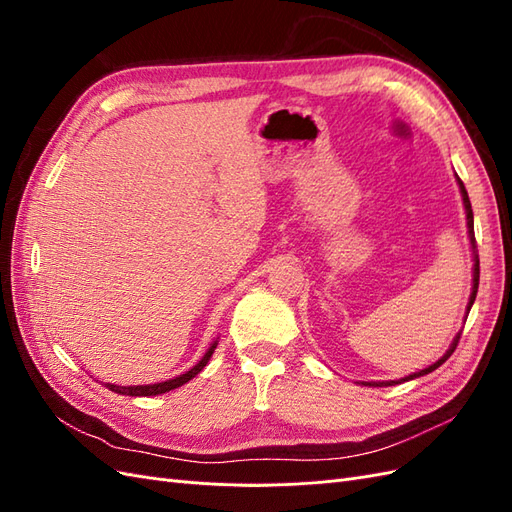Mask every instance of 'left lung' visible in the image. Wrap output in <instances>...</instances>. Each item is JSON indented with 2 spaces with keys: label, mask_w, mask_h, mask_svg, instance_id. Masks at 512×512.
<instances>
[{
  "label": "left lung",
  "mask_w": 512,
  "mask_h": 512,
  "mask_svg": "<svg viewBox=\"0 0 512 512\" xmlns=\"http://www.w3.org/2000/svg\"><path fill=\"white\" fill-rule=\"evenodd\" d=\"M457 183H459V190H461V198H463V207H466V220H468V237H470V243H472V252H474V280H472V294H470V301H468V312L466 314H470V309H472V305H474V299H476V292H478V277H480V267H478V254H476V239H474V213H472V205H470V198H468V190H466V185H463V181L457 177ZM457 344H459V335L453 339V344H451V348L446 350V354L442 356V359H438L436 363L433 365H429V367H425V369H421V371H416V374H410L408 378H401V380H389V382H365V386H393V384H401V382H406V380H414V378H418V376H425V374H429V371H433V369H438L448 356H451L453 352H455V348H457Z\"/></svg>",
  "instance_id": "left-lung-1"
}]
</instances>
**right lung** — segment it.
I'll return each mask as SVG.
<instances>
[{
  "mask_svg": "<svg viewBox=\"0 0 512 512\" xmlns=\"http://www.w3.org/2000/svg\"><path fill=\"white\" fill-rule=\"evenodd\" d=\"M215 346H218V342H213L209 346V350L205 352L203 359H200L190 371H185V374L173 378V380H166V382H158V384H141V386H117V384H106V389H111L113 393H119V395H130V397H151V395H162V393H168L173 389H179V386H183L185 382H190L194 376H198L200 371H203V367L209 363L211 354L215 350Z\"/></svg>",
  "mask_w": 512,
  "mask_h": 512,
  "instance_id": "1",
  "label": "right lung"
}]
</instances>
